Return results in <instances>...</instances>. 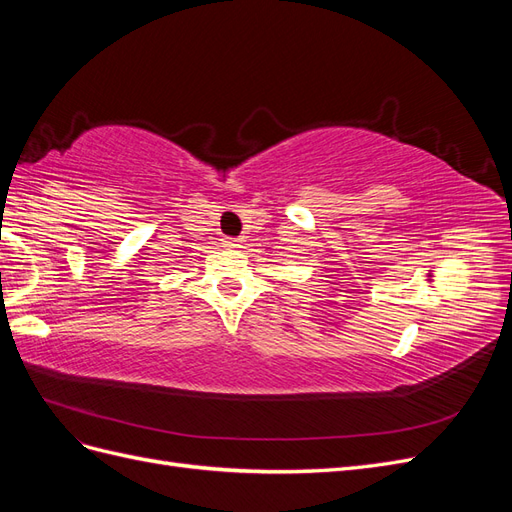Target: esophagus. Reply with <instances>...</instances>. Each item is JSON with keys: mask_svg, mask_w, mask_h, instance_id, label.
Instances as JSON below:
<instances>
[{"mask_svg": "<svg viewBox=\"0 0 512 512\" xmlns=\"http://www.w3.org/2000/svg\"><path fill=\"white\" fill-rule=\"evenodd\" d=\"M224 243H226L228 247H239V245H241V239H237V237H228Z\"/></svg>", "mask_w": 512, "mask_h": 512, "instance_id": "obj_1", "label": "esophagus"}]
</instances>
